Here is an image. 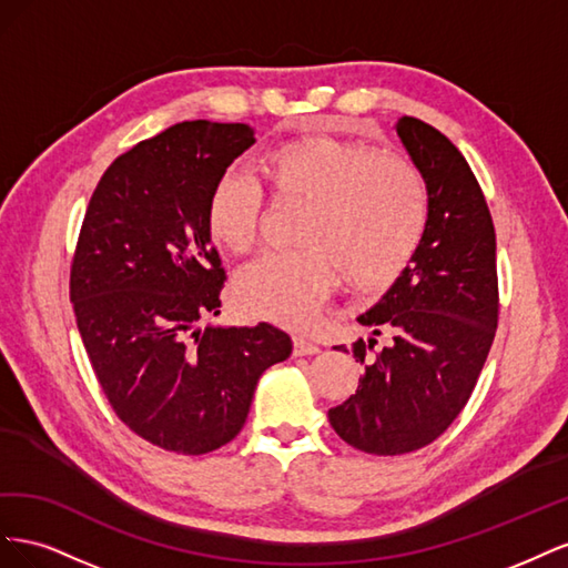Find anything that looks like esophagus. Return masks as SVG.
<instances>
[{"label":"esophagus","instance_id":"obj_1","mask_svg":"<svg viewBox=\"0 0 568 568\" xmlns=\"http://www.w3.org/2000/svg\"><path fill=\"white\" fill-rule=\"evenodd\" d=\"M315 353H320L317 343L307 341V338H301V336L294 338V355H315Z\"/></svg>","mask_w":568,"mask_h":568}]
</instances>
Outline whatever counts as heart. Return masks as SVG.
Returning a JSON list of instances; mask_svg holds the SVG:
<instances>
[{
	"mask_svg": "<svg viewBox=\"0 0 568 568\" xmlns=\"http://www.w3.org/2000/svg\"><path fill=\"white\" fill-rule=\"evenodd\" d=\"M261 178L277 201L305 203L298 253H267L239 272L236 305L251 317L311 324L341 274L355 291H382L400 277L426 227L419 170L390 153L334 136H296L265 153ZM263 220L257 184L230 170L205 203L213 242L232 253L255 244Z\"/></svg>",
	"mask_w": 568,
	"mask_h": 568,
	"instance_id": "heart-1",
	"label": "heart"
}]
</instances>
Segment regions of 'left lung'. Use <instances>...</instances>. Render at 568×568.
I'll return each instance as SVG.
<instances>
[{"label":"left lung","mask_w":568,"mask_h":568,"mask_svg":"<svg viewBox=\"0 0 568 568\" xmlns=\"http://www.w3.org/2000/svg\"><path fill=\"white\" fill-rule=\"evenodd\" d=\"M395 134L428 194L417 253L357 322L392 343L369 354L355 395L329 409L334 432L369 455H405L436 440L467 405L497 329L495 227L484 192L459 149L417 118ZM341 348V346H338Z\"/></svg>","instance_id":"obj_1"}]
</instances>
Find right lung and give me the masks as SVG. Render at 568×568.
<instances>
[{
    "instance_id": "1",
    "label": "right lung",
    "mask_w": 568,
    "mask_h": 568,
    "mask_svg": "<svg viewBox=\"0 0 568 568\" xmlns=\"http://www.w3.org/2000/svg\"><path fill=\"white\" fill-rule=\"evenodd\" d=\"M253 144L244 123L168 128L109 165L82 222L71 303L84 351L120 422L178 455L230 443L257 379L291 355L267 322L199 326L225 286L205 203Z\"/></svg>"
}]
</instances>
